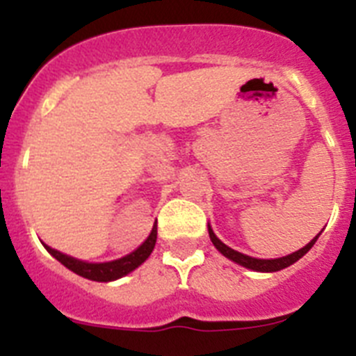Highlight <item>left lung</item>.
Listing matches in <instances>:
<instances>
[{"mask_svg": "<svg viewBox=\"0 0 356 356\" xmlns=\"http://www.w3.org/2000/svg\"><path fill=\"white\" fill-rule=\"evenodd\" d=\"M209 235H210V241L213 242V246L217 248V250L221 251L222 254H225L226 259L234 260V262L241 264V266L248 267V269H253V271H260V273H275V271H280V269H285V267L292 266L294 262H298V260L303 257L305 253H308V250L316 244L317 237L319 235H316V237L312 238V241L308 242L307 246L301 248V250L294 251V253L287 254V257H282V259H275V260H262V259H253V257H248V254H242L238 253V251L232 250V248H228L226 244H222L219 238L216 237V234L212 232V228H209Z\"/></svg>", "mask_w": 356, "mask_h": 356, "instance_id": "8db88e82", "label": "left lung"}]
</instances>
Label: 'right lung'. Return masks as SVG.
Masks as SVG:
<instances>
[{
    "instance_id": "1",
    "label": "right lung",
    "mask_w": 356,
    "mask_h": 356,
    "mask_svg": "<svg viewBox=\"0 0 356 356\" xmlns=\"http://www.w3.org/2000/svg\"><path fill=\"white\" fill-rule=\"evenodd\" d=\"M156 242V226L151 229L149 237L146 238L143 246L139 250H135L134 253L127 254V257H122V259L114 260V262H105V264H87L83 260H76L72 259V257H67V254L60 253V251L51 250L49 246H46V250L55 257L56 260L60 264H64L67 269H71L72 273H76V275L83 276V278L94 280V282H112V280H118L121 276L128 275L135 269V267H139L144 260L147 259L155 248Z\"/></svg>"
}]
</instances>
